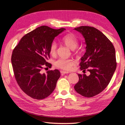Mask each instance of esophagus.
<instances>
[{"label":"esophagus","mask_w":125,"mask_h":125,"mask_svg":"<svg viewBox=\"0 0 125 125\" xmlns=\"http://www.w3.org/2000/svg\"><path fill=\"white\" fill-rule=\"evenodd\" d=\"M61 73L62 74H68L69 73V72H67L65 71H61Z\"/></svg>","instance_id":"34e87169"}]
</instances>
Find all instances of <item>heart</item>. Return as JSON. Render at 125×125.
Here are the masks:
<instances>
[{
	"instance_id": "obj_1",
	"label": "heart",
	"mask_w": 125,
	"mask_h": 125,
	"mask_svg": "<svg viewBox=\"0 0 125 125\" xmlns=\"http://www.w3.org/2000/svg\"><path fill=\"white\" fill-rule=\"evenodd\" d=\"M62 43L71 50H73L74 53H78L79 50H77L78 45V40L72 33H67L61 39ZM57 45L55 42H53L50 46V53L52 56H54L57 53ZM54 65L58 68L65 71H69L75 64V61L73 59L59 58L55 61Z\"/></svg>"
}]
</instances>
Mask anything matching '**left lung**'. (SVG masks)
<instances>
[{
    "instance_id": "1",
    "label": "left lung",
    "mask_w": 125,
    "mask_h": 125,
    "mask_svg": "<svg viewBox=\"0 0 125 125\" xmlns=\"http://www.w3.org/2000/svg\"><path fill=\"white\" fill-rule=\"evenodd\" d=\"M74 30L82 33L86 45L80 68L90 74H78L79 81L74 88L81 95L91 98L103 92L110 82L117 65L115 50L107 37L94 27L82 26Z\"/></svg>"
}]
</instances>
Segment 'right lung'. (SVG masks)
Wrapping results in <instances>:
<instances>
[{"instance_id":"1","label":"right lung","mask_w":125,"mask_h":125,"mask_svg":"<svg viewBox=\"0 0 125 125\" xmlns=\"http://www.w3.org/2000/svg\"><path fill=\"white\" fill-rule=\"evenodd\" d=\"M41 26L24 36L12 51L11 63L15 78L23 92L33 99L41 100L53 92L61 73L58 69L42 73L50 67V46L54 37L65 30Z\"/></svg>"}]
</instances>
